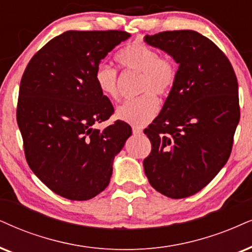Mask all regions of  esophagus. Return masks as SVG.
Here are the masks:
<instances>
[{
  "label": "esophagus",
  "instance_id": "1",
  "mask_svg": "<svg viewBox=\"0 0 252 252\" xmlns=\"http://www.w3.org/2000/svg\"><path fill=\"white\" fill-rule=\"evenodd\" d=\"M132 132L135 133V135H141L143 130L141 128H138V126H132Z\"/></svg>",
  "mask_w": 252,
  "mask_h": 252
}]
</instances>
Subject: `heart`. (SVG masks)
Wrapping results in <instances>:
<instances>
[{"label": "heart", "instance_id": "obj_1", "mask_svg": "<svg viewBox=\"0 0 252 252\" xmlns=\"http://www.w3.org/2000/svg\"><path fill=\"white\" fill-rule=\"evenodd\" d=\"M115 59L123 69L141 73L139 91L141 93L146 92L136 100L126 101L120 106L116 115L121 121L132 126H144L159 111V101L155 93L160 96L167 95L176 84V65L170 58L159 56L155 49L141 41L123 47L117 52ZM94 81L104 96L111 100L119 98L117 72L113 67L100 63L94 71Z\"/></svg>", "mask_w": 252, "mask_h": 252}]
</instances>
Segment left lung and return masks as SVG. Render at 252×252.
<instances>
[{"label": "left lung", "instance_id": "obj_1", "mask_svg": "<svg viewBox=\"0 0 252 252\" xmlns=\"http://www.w3.org/2000/svg\"><path fill=\"white\" fill-rule=\"evenodd\" d=\"M179 67L159 115L144 130L152 144L143 161L149 183L171 199L201 190L224 166L240 122L234 68L218 46L193 30L145 36Z\"/></svg>", "mask_w": 252, "mask_h": 252}]
</instances>
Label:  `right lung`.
<instances>
[{
  "label": "right lung",
  "mask_w": 252,
  "mask_h": 252,
  "mask_svg": "<svg viewBox=\"0 0 252 252\" xmlns=\"http://www.w3.org/2000/svg\"><path fill=\"white\" fill-rule=\"evenodd\" d=\"M128 32L66 31L32 57L23 73L17 123L31 170L51 190L84 201L109 185L115 156L131 136L123 121L98 130L114 113L94 71Z\"/></svg>",
  "instance_id": "right-lung-1"
}]
</instances>
